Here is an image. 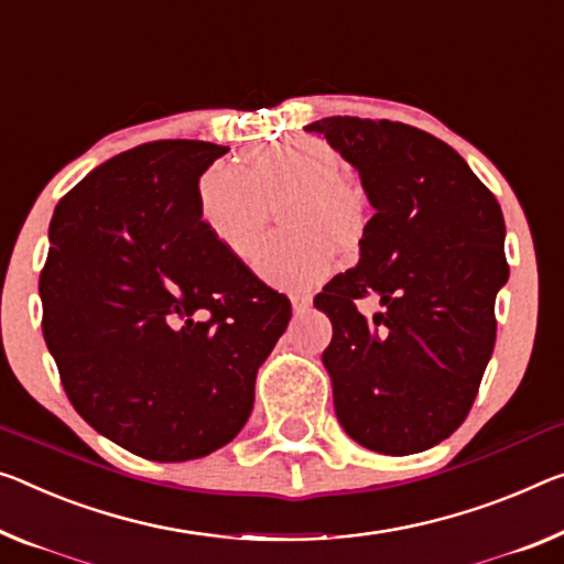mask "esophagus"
Masks as SVG:
<instances>
[{"label": "esophagus", "mask_w": 564, "mask_h": 564, "mask_svg": "<svg viewBox=\"0 0 564 564\" xmlns=\"http://www.w3.org/2000/svg\"><path fill=\"white\" fill-rule=\"evenodd\" d=\"M292 310L294 312H305L312 305V297L310 294H292Z\"/></svg>", "instance_id": "34e87169"}]
</instances>
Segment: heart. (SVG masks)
Listing matches in <instances>:
<instances>
[{
  "label": "heart",
  "mask_w": 564,
  "mask_h": 564,
  "mask_svg": "<svg viewBox=\"0 0 564 564\" xmlns=\"http://www.w3.org/2000/svg\"><path fill=\"white\" fill-rule=\"evenodd\" d=\"M348 163L319 138H280L249 151L245 169L214 163L198 178V216L227 252L245 257L280 204L288 227L254 249L257 274L282 290H312L335 272V241L358 245L368 196L345 176Z\"/></svg>",
  "instance_id": "b5f03b06"
}]
</instances>
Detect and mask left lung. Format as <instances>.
Segmentation results:
<instances>
[{"mask_svg":"<svg viewBox=\"0 0 564 564\" xmlns=\"http://www.w3.org/2000/svg\"><path fill=\"white\" fill-rule=\"evenodd\" d=\"M305 131L358 169L376 209L360 262L315 297L333 323L323 362L337 421L370 452H426L466 421L491 358L505 216L462 155L419 128L333 116ZM372 293L384 307L368 318L357 300Z\"/></svg>","mask_w":564,"mask_h":564,"instance_id":"left-lung-1","label":"left lung"}]
</instances>
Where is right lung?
Instances as JSON below:
<instances>
[{
  "mask_svg": "<svg viewBox=\"0 0 564 564\" xmlns=\"http://www.w3.org/2000/svg\"><path fill=\"white\" fill-rule=\"evenodd\" d=\"M153 141L90 171L55 206L42 335L73 409L151 462L237 436L292 305L198 216V176L227 153Z\"/></svg>",
  "mask_w": 564,
  "mask_h": 564,
  "instance_id": "add662e5",
  "label": "right lung"
}]
</instances>
